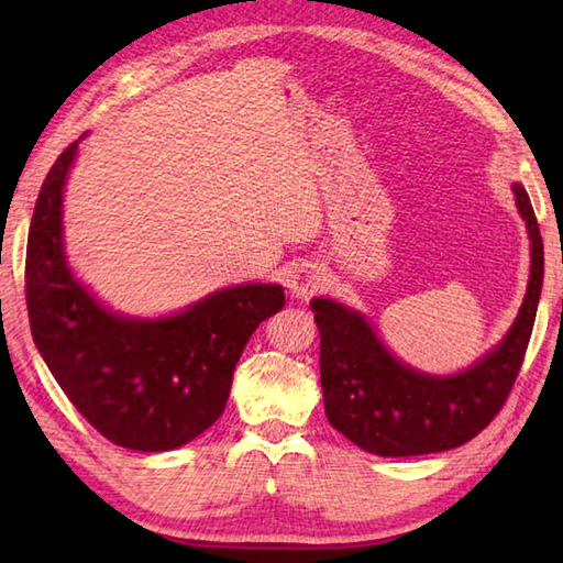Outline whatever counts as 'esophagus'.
I'll list each match as a JSON object with an SVG mask.
<instances>
[{
	"label": "esophagus",
	"instance_id": "1",
	"mask_svg": "<svg viewBox=\"0 0 563 563\" xmlns=\"http://www.w3.org/2000/svg\"><path fill=\"white\" fill-rule=\"evenodd\" d=\"M321 288H324V275H321L317 266H300L292 273L290 292L297 300H307V297H312Z\"/></svg>",
	"mask_w": 563,
	"mask_h": 563
}]
</instances>
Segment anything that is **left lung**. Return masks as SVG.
<instances>
[{
    "instance_id": "1",
    "label": "left lung",
    "mask_w": 563,
    "mask_h": 563,
    "mask_svg": "<svg viewBox=\"0 0 563 563\" xmlns=\"http://www.w3.org/2000/svg\"><path fill=\"white\" fill-rule=\"evenodd\" d=\"M530 236V280L504 339L454 375L401 363L357 309L314 297L319 373L329 423L379 457H413L464 445L494 421L528 351L544 280V246L528 190L512 184Z\"/></svg>"
}]
</instances>
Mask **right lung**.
<instances>
[{"mask_svg":"<svg viewBox=\"0 0 563 563\" xmlns=\"http://www.w3.org/2000/svg\"><path fill=\"white\" fill-rule=\"evenodd\" d=\"M81 140L45 176L29 230L26 305L35 349L103 438L140 452L176 450L222 416L239 355L261 321L283 309V285H232L154 319L106 307L65 254L63 196Z\"/></svg>","mask_w":563,"mask_h":563,"instance_id":"right-lung-1","label":"right lung"}]
</instances>
